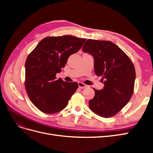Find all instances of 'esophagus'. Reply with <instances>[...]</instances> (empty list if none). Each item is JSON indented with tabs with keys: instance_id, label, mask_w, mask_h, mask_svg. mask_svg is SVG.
Here are the masks:
<instances>
[{
	"instance_id": "obj_1",
	"label": "esophagus",
	"mask_w": 153,
	"mask_h": 153,
	"mask_svg": "<svg viewBox=\"0 0 153 153\" xmlns=\"http://www.w3.org/2000/svg\"><path fill=\"white\" fill-rule=\"evenodd\" d=\"M78 86H79V88H85L87 87V85L82 82H78Z\"/></svg>"
}]
</instances>
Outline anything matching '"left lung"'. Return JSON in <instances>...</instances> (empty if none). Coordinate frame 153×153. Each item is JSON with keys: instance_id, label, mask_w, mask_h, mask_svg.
I'll list each match as a JSON object with an SVG mask.
<instances>
[{"instance_id": "1", "label": "left lung", "mask_w": 153, "mask_h": 153, "mask_svg": "<svg viewBox=\"0 0 153 153\" xmlns=\"http://www.w3.org/2000/svg\"><path fill=\"white\" fill-rule=\"evenodd\" d=\"M83 51L94 56L95 73L102 76L104 87L94 88L95 96L89 107L102 117H111L129 102L133 94L136 71L131 59L113 42L88 39Z\"/></svg>"}]
</instances>
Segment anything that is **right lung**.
Wrapping results in <instances>:
<instances>
[{
    "mask_svg": "<svg viewBox=\"0 0 153 153\" xmlns=\"http://www.w3.org/2000/svg\"><path fill=\"white\" fill-rule=\"evenodd\" d=\"M86 39L70 35L42 39L29 54L25 63V87L30 101L39 111L55 114L65 108L78 88L76 82L56 79L72 54Z\"/></svg>",
    "mask_w": 153,
    "mask_h": 153,
    "instance_id": "obj_1",
    "label": "right lung"
}]
</instances>
